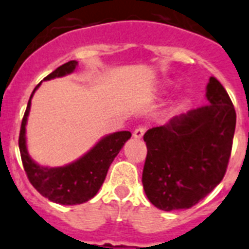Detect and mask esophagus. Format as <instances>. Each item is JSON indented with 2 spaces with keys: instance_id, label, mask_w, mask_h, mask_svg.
Masks as SVG:
<instances>
[{
  "instance_id": "34e87169",
  "label": "esophagus",
  "mask_w": 249,
  "mask_h": 249,
  "mask_svg": "<svg viewBox=\"0 0 249 249\" xmlns=\"http://www.w3.org/2000/svg\"><path fill=\"white\" fill-rule=\"evenodd\" d=\"M145 130H147V128L145 126H138L137 129L134 130V138H138V139H141L142 137L144 135V133H145Z\"/></svg>"
}]
</instances>
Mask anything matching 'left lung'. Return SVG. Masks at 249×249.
<instances>
[{
	"label": "left lung",
	"mask_w": 249,
	"mask_h": 249,
	"mask_svg": "<svg viewBox=\"0 0 249 249\" xmlns=\"http://www.w3.org/2000/svg\"><path fill=\"white\" fill-rule=\"evenodd\" d=\"M208 105L190 110L144 134L147 158L143 182L149 201L160 210L189 209L224 177L235 130V110L215 77L206 87Z\"/></svg>",
	"instance_id": "8db88e82"
}]
</instances>
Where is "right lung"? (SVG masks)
I'll return each mask as SVG.
<instances>
[{"label":"right lung","mask_w":249,"mask_h":249,"mask_svg":"<svg viewBox=\"0 0 249 249\" xmlns=\"http://www.w3.org/2000/svg\"><path fill=\"white\" fill-rule=\"evenodd\" d=\"M78 67V62L71 60L48 74L44 79L66 76ZM40 83L36 86L30 96L26 111L21 121L18 148L21 154L22 166L29 181L39 194L48 200L62 205H77L89 201L97 194L107 175L108 167L125 142L131 137L130 131H118L110 134L96 144L89 153L81 157L78 160L64 167L49 168L41 167L31 160L26 149L25 125L30 111L31 97Z\"/></svg>","instance_id":"right-lung-1"}]
</instances>
